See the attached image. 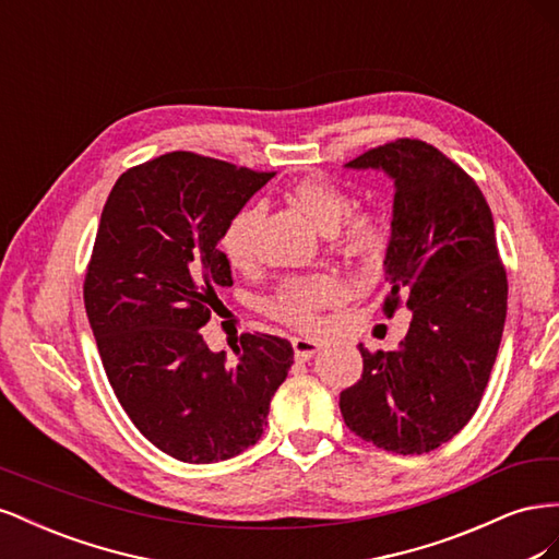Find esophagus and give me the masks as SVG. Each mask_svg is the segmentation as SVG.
Instances as JSON below:
<instances>
[{
    "mask_svg": "<svg viewBox=\"0 0 559 559\" xmlns=\"http://www.w3.org/2000/svg\"><path fill=\"white\" fill-rule=\"evenodd\" d=\"M292 345H294L298 361H310L314 354L321 349V345L314 341V337H294Z\"/></svg>",
    "mask_w": 559,
    "mask_h": 559,
    "instance_id": "1",
    "label": "esophagus"
}]
</instances>
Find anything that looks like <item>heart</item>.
<instances>
[{"mask_svg": "<svg viewBox=\"0 0 559 559\" xmlns=\"http://www.w3.org/2000/svg\"><path fill=\"white\" fill-rule=\"evenodd\" d=\"M286 200L321 230L331 233L335 251L359 265H376L386 245L384 226L376 214L352 212V195L324 175H308L294 181ZM261 222L259 210H245L226 226L218 249L233 270H247L257 259L253 235ZM345 298V286L331 275H310L286 280L267 300V312L292 326H314L319 310Z\"/></svg>", "mask_w": 559, "mask_h": 559, "instance_id": "heart-1", "label": "heart"}]
</instances>
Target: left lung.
Here are the masks:
<instances>
[{"instance_id":"obj_1","label":"left lung","mask_w":559,"mask_h":559,"mask_svg":"<svg viewBox=\"0 0 559 559\" xmlns=\"http://www.w3.org/2000/svg\"><path fill=\"white\" fill-rule=\"evenodd\" d=\"M394 179L384 314L413 310L394 352L359 345L364 373L341 394L349 431L386 452L448 443L478 411L499 352L509 282L478 183L421 140H396L347 163Z\"/></svg>"}]
</instances>
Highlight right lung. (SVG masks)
<instances>
[{
    "label": "right lung",
    "instance_id": "obj_1",
    "mask_svg": "<svg viewBox=\"0 0 559 559\" xmlns=\"http://www.w3.org/2000/svg\"><path fill=\"white\" fill-rule=\"evenodd\" d=\"M273 175L173 151L118 177L99 218L83 282L99 359L132 425L179 462L257 443L294 364L277 335L242 333L228 364L200 333L233 286L216 245Z\"/></svg>",
    "mask_w": 559,
    "mask_h": 559
}]
</instances>
